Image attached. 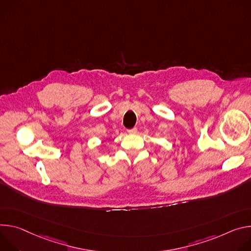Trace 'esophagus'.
Masks as SVG:
<instances>
[{"mask_svg": "<svg viewBox=\"0 0 251 251\" xmlns=\"http://www.w3.org/2000/svg\"><path fill=\"white\" fill-rule=\"evenodd\" d=\"M127 132H128V133H131V134H134V133L137 132V128H136V127H133V128L127 129Z\"/></svg>", "mask_w": 251, "mask_h": 251, "instance_id": "obj_1", "label": "esophagus"}]
</instances>
